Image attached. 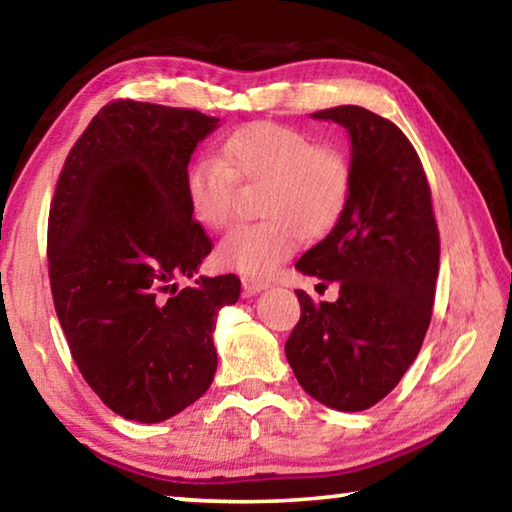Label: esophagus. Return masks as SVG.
<instances>
[{
  "label": "esophagus",
  "mask_w": 512,
  "mask_h": 512,
  "mask_svg": "<svg viewBox=\"0 0 512 512\" xmlns=\"http://www.w3.org/2000/svg\"><path fill=\"white\" fill-rule=\"evenodd\" d=\"M241 287H244V293L246 296H255V293L264 291L268 287V282L262 280V277H250V275H244L241 277Z\"/></svg>",
  "instance_id": "1"
}]
</instances>
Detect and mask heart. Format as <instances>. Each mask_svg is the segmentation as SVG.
Wrapping results in <instances>:
<instances>
[{
    "label": "heart",
    "instance_id": "heart-1",
    "mask_svg": "<svg viewBox=\"0 0 512 512\" xmlns=\"http://www.w3.org/2000/svg\"><path fill=\"white\" fill-rule=\"evenodd\" d=\"M237 183H264L257 203L264 219L225 235L216 259L230 271L268 277L302 237H325L341 221L352 196V164L336 146L316 144L298 128L253 121L225 137L221 158L201 155L187 164L183 192L189 212L205 228L230 225Z\"/></svg>",
    "mask_w": 512,
    "mask_h": 512
}]
</instances>
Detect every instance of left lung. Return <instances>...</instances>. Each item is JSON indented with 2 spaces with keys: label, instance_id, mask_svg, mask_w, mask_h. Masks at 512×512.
<instances>
[{
  "label": "left lung",
  "instance_id": "8db88e82",
  "mask_svg": "<svg viewBox=\"0 0 512 512\" xmlns=\"http://www.w3.org/2000/svg\"><path fill=\"white\" fill-rule=\"evenodd\" d=\"M352 140V196L334 230L296 268L339 282L336 302L296 291L284 352L300 386L336 411H366L400 384L427 334L440 237L427 173L400 128L361 106L318 110Z\"/></svg>",
  "mask_w": 512,
  "mask_h": 512
}]
</instances>
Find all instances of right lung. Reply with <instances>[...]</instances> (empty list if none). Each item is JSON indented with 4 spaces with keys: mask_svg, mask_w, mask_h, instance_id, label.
Instances as JSON below:
<instances>
[{
    "mask_svg": "<svg viewBox=\"0 0 512 512\" xmlns=\"http://www.w3.org/2000/svg\"><path fill=\"white\" fill-rule=\"evenodd\" d=\"M219 119L119 99L69 151L49 207L54 307L83 379L126 420L162 422L194 404L216 372V314L237 275L194 277L212 239L183 178Z\"/></svg>",
    "mask_w": 512,
    "mask_h": 512,
    "instance_id": "1",
    "label": "right lung"
}]
</instances>
